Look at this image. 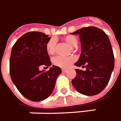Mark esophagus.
I'll use <instances>...</instances> for the list:
<instances>
[{"label":"esophagus","instance_id":"esophagus-1","mask_svg":"<svg viewBox=\"0 0 121 121\" xmlns=\"http://www.w3.org/2000/svg\"><path fill=\"white\" fill-rule=\"evenodd\" d=\"M61 71L63 73H65V72L67 71V69H61Z\"/></svg>","mask_w":121,"mask_h":121}]
</instances>
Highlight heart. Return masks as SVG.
<instances>
[{"mask_svg":"<svg viewBox=\"0 0 121 121\" xmlns=\"http://www.w3.org/2000/svg\"><path fill=\"white\" fill-rule=\"evenodd\" d=\"M64 40L73 47H75L78 45V40L74 36L68 35L65 37ZM46 50L49 55L55 54L56 51V41L54 39H50L46 43ZM76 60L75 56L63 57V56H56L52 60V63L54 66L62 68L68 69L71 66V64Z\"/></svg>","mask_w":121,"mask_h":121,"instance_id":"obj_1","label":"heart"}]
</instances>
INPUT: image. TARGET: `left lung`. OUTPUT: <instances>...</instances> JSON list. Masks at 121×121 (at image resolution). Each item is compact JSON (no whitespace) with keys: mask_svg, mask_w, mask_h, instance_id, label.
Returning a JSON list of instances; mask_svg holds the SVG:
<instances>
[{"mask_svg":"<svg viewBox=\"0 0 121 121\" xmlns=\"http://www.w3.org/2000/svg\"><path fill=\"white\" fill-rule=\"evenodd\" d=\"M72 35H79L82 52L75 65L85 67L86 71L75 69L72 80L74 88L83 95L100 93L107 85L114 68V56L107 35L100 28L89 26Z\"/></svg>","mask_w":121,"mask_h":121,"instance_id":"left-lung-1","label":"left lung"}]
</instances>
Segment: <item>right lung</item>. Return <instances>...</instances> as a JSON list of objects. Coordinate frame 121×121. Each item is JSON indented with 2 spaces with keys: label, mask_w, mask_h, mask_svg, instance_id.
<instances>
[{
  "label": "right lung",
  "mask_w": 121,
  "mask_h": 121,
  "mask_svg": "<svg viewBox=\"0 0 121 121\" xmlns=\"http://www.w3.org/2000/svg\"><path fill=\"white\" fill-rule=\"evenodd\" d=\"M50 37L41 32H29L21 36L13 46L9 60V73L18 91L27 99L37 102L52 93L60 67L52 66L48 71H40L41 66L51 65L46 50ZM46 68V67H44Z\"/></svg>",
  "instance_id": "obj_1"
}]
</instances>
